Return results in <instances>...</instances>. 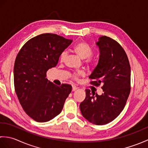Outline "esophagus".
I'll return each instance as SVG.
<instances>
[{"label":"esophagus","mask_w":148,"mask_h":148,"mask_svg":"<svg viewBox=\"0 0 148 148\" xmlns=\"http://www.w3.org/2000/svg\"><path fill=\"white\" fill-rule=\"evenodd\" d=\"M77 89H78V88H77V87L75 86H72V92H74V91L77 90Z\"/></svg>","instance_id":"34e87169"}]
</instances>
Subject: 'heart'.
I'll list each match as a JSON object with an SVG mask.
<instances>
[{"instance_id":"heart-1","label":"heart","mask_w":148,"mask_h":148,"mask_svg":"<svg viewBox=\"0 0 148 148\" xmlns=\"http://www.w3.org/2000/svg\"><path fill=\"white\" fill-rule=\"evenodd\" d=\"M73 51L80 58L83 60L85 59L84 60V63H85L88 67L91 68L95 66L96 64L95 60L91 56L93 54V51L92 48L85 42L81 41L77 43L74 46ZM67 56V51H63L61 53L60 56V62H64ZM84 75H85V72L83 71H79L72 74V77L74 80H78L81 77L84 76Z\"/></svg>"}]
</instances>
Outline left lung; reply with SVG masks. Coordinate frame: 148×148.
Returning <instances> with one entry per match:
<instances>
[{"instance_id": "1", "label": "left lung", "mask_w": 148, "mask_h": 148, "mask_svg": "<svg viewBox=\"0 0 148 148\" xmlns=\"http://www.w3.org/2000/svg\"><path fill=\"white\" fill-rule=\"evenodd\" d=\"M100 56L97 67L89 78L95 86L102 84L99 95L86 90V97L80 103L81 114L93 124H108L124 109L130 92V65L125 50L115 40L107 36L96 42Z\"/></svg>"}]
</instances>
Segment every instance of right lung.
<instances>
[{
  "instance_id": "right-lung-1",
  "label": "right lung",
  "mask_w": 148,
  "mask_h": 148,
  "mask_svg": "<svg viewBox=\"0 0 148 148\" xmlns=\"http://www.w3.org/2000/svg\"><path fill=\"white\" fill-rule=\"evenodd\" d=\"M72 41L54 34H40L28 40L16 58V93L25 112L37 122L48 121L58 115L71 92L70 84L56 86L46 77Z\"/></svg>"
}]
</instances>
